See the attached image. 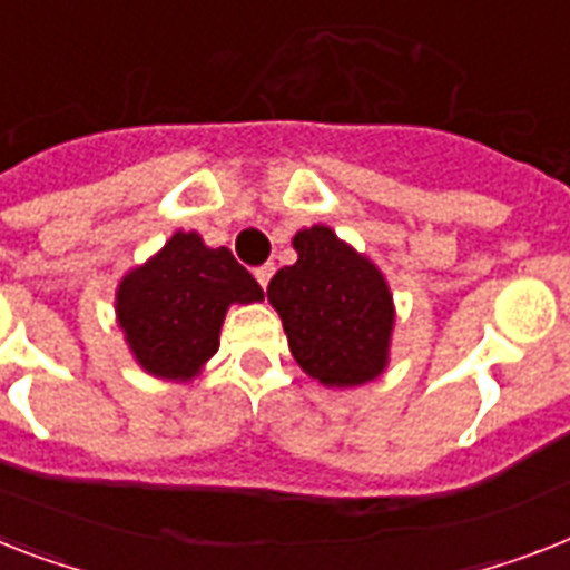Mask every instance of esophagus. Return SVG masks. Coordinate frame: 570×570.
<instances>
[{
  "label": "esophagus",
  "mask_w": 570,
  "mask_h": 570,
  "mask_svg": "<svg viewBox=\"0 0 570 570\" xmlns=\"http://www.w3.org/2000/svg\"><path fill=\"white\" fill-rule=\"evenodd\" d=\"M271 276H274V265L256 267V282H258V285H262V288H267V282H271Z\"/></svg>",
  "instance_id": "1"
}]
</instances>
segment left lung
Here are the masks:
<instances>
[{"mask_svg":"<svg viewBox=\"0 0 570 570\" xmlns=\"http://www.w3.org/2000/svg\"><path fill=\"white\" fill-rule=\"evenodd\" d=\"M296 262L267 285L294 361L328 390L361 387L390 364L393 291L381 267L326 224L296 229Z\"/></svg>","mask_w":570,"mask_h":570,"instance_id":"obj_1","label":"left lung"}]
</instances>
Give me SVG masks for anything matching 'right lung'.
<instances>
[{
	"instance_id": "obj_1",
	"label": "right lung",
	"mask_w": 570,
	"mask_h": 570,
	"mask_svg": "<svg viewBox=\"0 0 570 570\" xmlns=\"http://www.w3.org/2000/svg\"><path fill=\"white\" fill-rule=\"evenodd\" d=\"M265 299L250 271L200 233H177L148 262L130 267L116 288V323L145 373L191 381L218 352L229 305Z\"/></svg>"
}]
</instances>
